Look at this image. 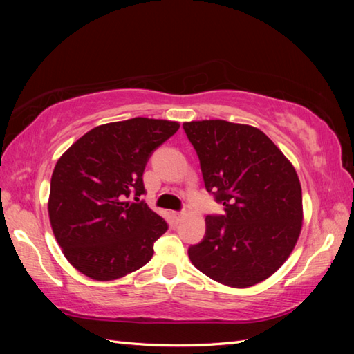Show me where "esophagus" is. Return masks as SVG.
Wrapping results in <instances>:
<instances>
[{"label":"esophagus","mask_w":354,"mask_h":354,"mask_svg":"<svg viewBox=\"0 0 354 354\" xmlns=\"http://www.w3.org/2000/svg\"><path fill=\"white\" fill-rule=\"evenodd\" d=\"M184 216H185V213H184V212H173V213H171L173 221H175L176 223H178V222H181V221L184 219Z\"/></svg>","instance_id":"34e87169"}]
</instances>
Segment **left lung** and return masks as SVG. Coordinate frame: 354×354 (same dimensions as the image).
Listing matches in <instances>:
<instances>
[{"label":"left lung","instance_id":"8db88e82","mask_svg":"<svg viewBox=\"0 0 354 354\" xmlns=\"http://www.w3.org/2000/svg\"><path fill=\"white\" fill-rule=\"evenodd\" d=\"M183 126L205 189L225 207L223 216L205 217V237L189 257L217 283L251 288L275 274L298 242L303 194L295 167L254 126L225 120Z\"/></svg>","mask_w":354,"mask_h":354}]
</instances>
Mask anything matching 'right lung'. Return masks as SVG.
I'll return each instance as SVG.
<instances>
[{"label":"right lung","mask_w":354,"mask_h":354,"mask_svg":"<svg viewBox=\"0 0 354 354\" xmlns=\"http://www.w3.org/2000/svg\"><path fill=\"white\" fill-rule=\"evenodd\" d=\"M178 122L137 117L94 127L59 158L50 183L48 217L65 259L97 281L118 280L152 259L167 223L135 201L145 193L150 153Z\"/></svg>","instance_id":"obj_1"}]
</instances>
